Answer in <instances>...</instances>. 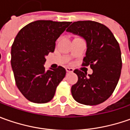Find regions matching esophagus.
<instances>
[{"label": "esophagus", "mask_w": 130, "mask_h": 130, "mask_svg": "<svg viewBox=\"0 0 130 130\" xmlns=\"http://www.w3.org/2000/svg\"><path fill=\"white\" fill-rule=\"evenodd\" d=\"M66 71H67V72H73V69L72 68H69V67H67L66 68Z\"/></svg>", "instance_id": "obj_1"}]
</instances>
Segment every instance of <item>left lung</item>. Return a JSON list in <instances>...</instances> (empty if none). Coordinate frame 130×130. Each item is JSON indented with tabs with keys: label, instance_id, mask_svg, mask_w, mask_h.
Here are the masks:
<instances>
[{
	"label": "left lung",
	"instance_id": "8db88e82",
	"mask_svg": "<svg viewBox=\"0 0 130 130\" xmlns=\"http://www.w3.org/2000/svg\"><path fill=\"white\" fill-rule=\"evenodd\" d=\"M67 32L85 40L87 51L83 66L90 65L92 74L79 69L74 72L78 81L72 87V94L77 102L95 106L106 101L115 90L121 75L122 57L119 45L111 30L93 21L73 22Z\"/></svg>",
	"mask_w": 130,
	"mask_h": 130
}]
</instances>
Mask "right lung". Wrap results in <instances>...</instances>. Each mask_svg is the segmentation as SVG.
Segmentation results:
<instances>
[{"label": "right lung", "mask_w": 130, "mask_h": 130, "mask_svg": "<svg viewBox=\"0 0 130 130\" xmlns=\"http://www.w3.org/2000/svg\"><path fill=\"white\" fill-rule=\"evenodd\" d=\"M69 22L38 20L28 24L17 34L11 47V67L19 91L29 101H51L66 69L58 67L45 70V56L53 53L56 41Z\"/></svg>", "instance_id": "obj_1"}]
</instances>
